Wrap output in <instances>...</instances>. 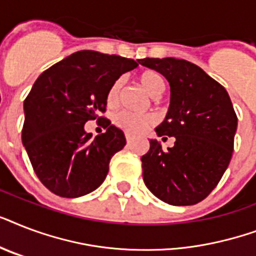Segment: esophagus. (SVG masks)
<instances>
[{
  "mask_svg": "<svg viewBox=\"0 0 256 256\" xmlns=\"http://www.w3.org/2000/svg\"><path fill=\"white\" fill-rule=\"evenodd\" d=\"M126 140H128V144H132V136L130 134H126Z\"/></svg>",
  "mask_w": 256,
  "mask_h": 256,
  "instance_id": "obj_1",
  "label": "esophagus"
}]
</instances>
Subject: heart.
Listing matches in <instances>:
<instances>
[{
    "instance_id": "obj_1",
    "label": "heart",
    "mask_w": 256,
    "mask_h": 256,
    "mask_svg": "<svg viewBox=\"0 0 256 256\" xmlns=\"http://www.w3.org/2000/svg\"><path fill=\"white\" fill-rule=\"evenodd\" d=\"M138 81L140 86L146 90L152 96H158L164 92L166 81L164 76L156 70H144L138 76ZM124 88V78H116L112 82L108 92H106V104L108 108H116L120 104V92ZM112 122L116 128L124 130L130 136H138L140 132H146L152 124H156V116L154 114H136L130 112H120L114 116Z\"/></svg>"
}]
</instances>
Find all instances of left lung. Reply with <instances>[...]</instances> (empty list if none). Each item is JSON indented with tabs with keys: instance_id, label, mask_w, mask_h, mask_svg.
Segmentation results:
<instances>
[{
	"instance_id": "obj_1",
	"label": "left lung",
	"mask_w": 256,
	"mask_h": 256,
	"mask_svg": "<svg viewBox=\"0 0 256 256\" xmlns=\"http://www.w3.org/2000/svg\"><path fill=\"white\" fill-rule=\"evenodd\" d=\"M170 84L171 100L160 136H174L164 152L158 140L142 160L144 180L160 200L172 206L200 202L214 190L228 168L238 116L228 92L199 66L176 58H144Z\"/></svg>"
}]
</instances>
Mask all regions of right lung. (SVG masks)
I'll return each instance as SVG.
<instances>
[{"label": "right lung", "instance_id": "add662e5", "mask_svg": "<svg viewBox=\"0 0 256 256\" xmlns=\"http://www.w3.org/2000/svg\"><path fill=\"white\" fill-rule=\"evenodd\" d=\"M138 62L82 50L37 78L24 102L22 144L38 179L62 198H78L102 184L112 156L124 148L120 128L102 114L106 92ZM106 128L96 138L84 132L88 120Z\"/></svg>", "mask_w": 256, "mask_h": 256}]
</instances>
